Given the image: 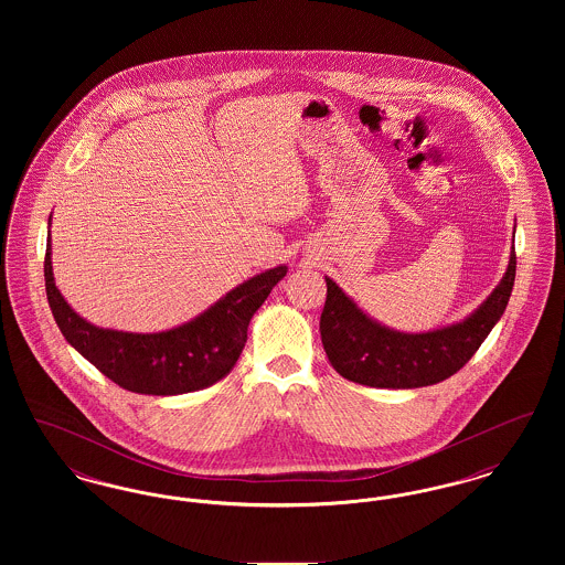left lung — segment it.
I'll list each match as a JSON object with an SVG mask.
<instances>
[{"mask_svg": "<svg viewBox=\"0 0 565 565\" xmlns=\"http://www.w3.org/2000/svg\"><path fill=\"white\" fill-rule=\"evenodd\" d=\"M514 270L516 254L512 249L507 275L470 318L424 334H404L376 323L326 277L320 318L323 351L339 375L360 385L408 390L445 381L477 353L502 318L514 286Z\"/></svg>", "mask_w": 565, "mask_h": 565, "instance_id": "8db88e82", "label": "left lung"}]
</instances>
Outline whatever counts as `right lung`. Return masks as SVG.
I'll list each match as a JSON object with an SVG mask.
<instances>
[{
	"instance_id": "obj_1",
	"label": "right lung",
	"mask_w": 565,
	"mask_h": 565,
	"mask_svg": "<svg viewBox=\"0 0 565 565\" xmlns=\"http://www.w3.org/2000/svg\"><path fill=\"white\" fill-rule=\"evenodd\" d=\"M286 270L277 267L247 279L192 322L137 334L97 328L65 302L54 286L51 235L44 258L49 305L67 343L120 387L152 396L196 392L228 375L245 348L252 316Z\"/></svg>"
}]
</instances>
